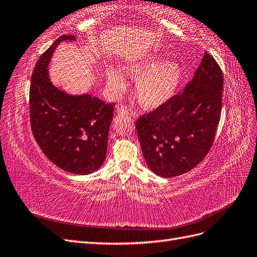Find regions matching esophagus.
<instances>
[{
    "mask_svg": "<svg viewBox=\"0 0 257 257\" xmlns=\"http://www.w3.org/2000/svg\"><path fill=\"white\" fill-rule=\"evenodd\" d=\"M116 113L120 114V115H128L130 114V110L127 109L126 107L121 106V107L116 108Z\"/></svg>",
    "mask_w": 257,
    "mask_h": 257,
    "instance_id": "esophagus-1",
    "label": "esophagus"
}]
</instances>
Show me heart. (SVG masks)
<instances>
[{
  "label": "heart",
  "mask_w": 257,
  "mask_h": 257,
  "mask_svg": "<svg viewBox=\"0 0 257 257\" xmlns=\"http://www.w3.org/2000/svg\"><path fill=\"white\" fill-rule=\"evenodd\" d=\"M126 74L136 79L135 97L146 109H157L173 98L182 78V69L177 62L161 57H149L125 66ZM107 83L116 95L125 91L126 84L119 72L110 69Z\"/></svg>",
  "instance_id": "1"
}]
</instances>
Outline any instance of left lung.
Instances as JSON below:
<instances>
[{
    "label": "left lung",
    "mask_w": 257,
    "mask_h": 257,
    "mask_svg": "<svg viewBox=\"0 0 257 257\" xmlns=\"http://www.w3.org/2000/svg\"><path fill=\"white\" fill-rule=\"evenodd\" d=\"M223 75L211 54L204 53L183 92L136 121L147 165L163 178L190 172L214 142L222 110Z\"/></svg>",
    "instance_id": "1"
}]
</instances>
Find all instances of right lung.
<instances>
[{"label":"right lung","mask_w":257,"mask_h":257,"mask_svg":"<svg viewBox=\"0 0 257 257\" xmlns=\"http://www.w3.org/2000/svg\"><path fill=\"white\" fill-rule=\"evenodd\" d=\"M62 35L38 59L31 78L30 120L42 151L54 165L76 175L94 173L106 158L114 104L91 94L69 95L52 84L48 65Z\"/></svg>","instance_id":"1"}]
</instances>
